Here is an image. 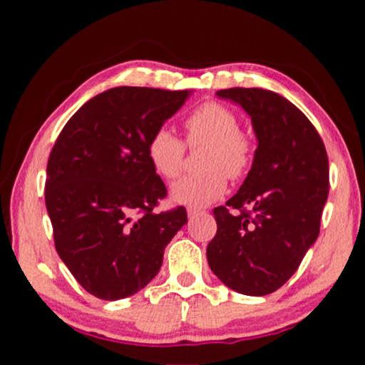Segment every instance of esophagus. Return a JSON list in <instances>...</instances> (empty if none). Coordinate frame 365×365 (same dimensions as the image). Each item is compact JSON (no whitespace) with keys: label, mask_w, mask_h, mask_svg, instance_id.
Segmentation results:
<instances>
[{"label":"esophagus","mask_w":365,"mask_h":365,"mask_svg":"<svg viewBox=\"0 0 365 365\" xmlns=\"http://www.w3.org/2000/svg\"><path fill=\"white\" fill-rule=\"evenodd\" d=\"M188 219L190 220H193V219H196L197 215H201V214H205V211H201V209H195V207H188Z\"/></svg>","instance_id":"obj_1"}]
</instances>
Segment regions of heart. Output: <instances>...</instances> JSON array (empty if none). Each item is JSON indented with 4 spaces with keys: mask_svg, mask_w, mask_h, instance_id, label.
I'll list each match as a JSON object with an SVG mask.
<instances>
[{
    "mask_svg": "<svg viewBox=\"0 0 365 365\" xmlns=\"http://www.w3.org/2000/svg\"><path fill=\"white\" fill-rule=\"evenodd\" d=\"M190 145L207 143L202 156L206 170L187 174L172 185L170 196L177 205L205 207L225 193L227 175L240 178L252 159L251 140L238 130V117L219 103L197 106L185 120ZM185 145L168 128H158L148 141V158L160 175L175 178L180 174Z\"/></svg>",
    "mask_w": 365,
    "mask_h": 365,
    "instance_id": "b5f03b06",
    "label": "heart"
}]
</instances>
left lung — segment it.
I'll return each instance as SVG.
<instances>
[{
  "instance_id": "8db88e82",
  "label": "left lung",
  "mask_w": 365,
  "mask_h": 365,
  "mask_svg": "<svg viewBox=\"0 0 365 365\" xmlns=\"http://www.w3.org/2000/svg\"><path fill=\"white\" fill-rule=\"evenodd\" d=\"M215 95L251 117L257 148L237 195L214 209L217 233L207 245V262L233 292L265 296L298 270L316 243L329 197V158L307 117L275 91L228 88Z\"/></svg>"
}]
</instances>
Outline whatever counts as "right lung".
<instances>
[{
	"label": "right lung",
	"mask_w": 365,
	"mask_h": 365,
	"mask_svg": "<svg viewBox=\"0 0 365 365\" xmlns=\"http://www.w3.org/2000/svg\"><path fill=\"white\" fill-rule=\"evenodd\" d=\"M191 90L115 86L86 101L54 143L46 211L63 262L86 292L117 301L145 288L187 209L154 212L164 182L148 158L151 135Z\"/></svg>",
	"instance_id": "1"
}]
</instances>
